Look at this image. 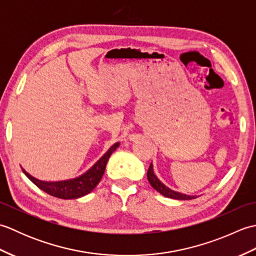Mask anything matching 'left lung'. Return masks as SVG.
Instances as JSON below:
<instances>
[{"mask_svg":"<svg viewBox=\"0 0 256 256\" xmlns=\"http://www.w3.org/2000/svg\"><path fill=\"white\" fill-rule=\"evenodd\" d=\"M148 179L150 184V186L153 187L155 190H157L160 194H162L164 197L167 198H172V199H177V200H190V199H194L197 198V196H189V194H184L182 192H175V190L170 189V187H167L166 184H162L154 172V167L153 164H150L148 170Z\"/></svg>","mask_w":256,"mask_h":256,"instance_id":"obj_1","label":"left lung"}]
</instances>
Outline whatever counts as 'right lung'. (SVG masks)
<instances>
[{"mask_svg":"<svg viewBox=\"0 0 256 256\" xmlns=\"http://www.w3.org/2000/svg\"><path fill=\"white\" fill-rule=\"evenodd\" d=\"M118 146L120 143L113 144L111 148L106 150V153L103 155L99 160L96 162V164L92 165L88 170L82 174V175L72 179H66V180H40V179L32 177L23 167H22V170H23L26 177L28 178L32 184H35L38 188L42 189V192H47L48 194L60 199H77L90 194L92 190L96 187V184L101 180L103 174H104L108 158H110L111 154L118 148Z\"/></svg>","mask_w":256,"mask_h":256,"instance_id":"1","label":"right lung"}]
</instances>
